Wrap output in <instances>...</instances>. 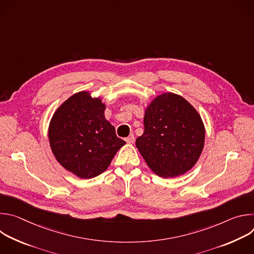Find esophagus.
Masks as SVG:
<instances>
[{
	"label": "esophagus",
	"mask_w": 254,
	"mask_h": 254,
	"mask_svg": "<svg viewBox=\"0 0 254 254\" xmlns=\"http://www.w3.org/2000/svg\"><path fill=\"white\" fill-rule=\"evenodd\" d=\"M126 141H127V143H133V142H134V136H133V134L128 135V136L126 138Z\"/></svg>",
	"instance_id": "1"
}]
</instances>
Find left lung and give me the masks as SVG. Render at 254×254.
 Here are the masks:
<instances>
[{"mask_svg":"<svg viewBox=\"0 0 254 254\" xmlns=\"http://www.w3.org/2000/svg\"><path fill=\"white\" fill-rule=\"evenodd\" d=\"M143 125L135 146L158 176L174 178L196 164L204 147L205 128L185 98L171 92L159 95L146 110Z\"/></svg>","mask_w":254,"mask_h":254,"instance_id":"obj_1","label":"left lung"}]
</instances>
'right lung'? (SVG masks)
<instances>
[{"label": "right lung", "mask_w": 254, "mask_h": 254, "mask_svg": "<svg viewBox=\"0 0 254 254\" xmlns=\"http://www.w3.org/2000/svg\"><path fill=\"white\" fill-rule=\"evenodd\" d=\"M105 105L86 91L63 102L49 126V141L57 161L79 178L90 179L110 166L126 143L104 118Z\"/></svg>", "instance_id": "obj_1"}]
</instances>
